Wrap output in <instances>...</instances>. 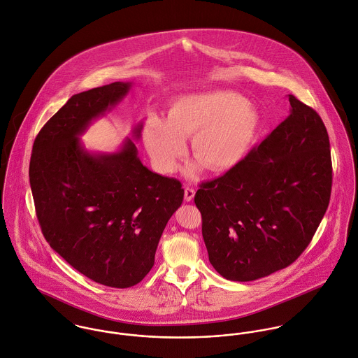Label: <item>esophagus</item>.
I'll list each match as a JSON object with an SVG mask.
<instances>
[{"label": "esophagus", "mask_w": 358, "mask_h": 358, "mask_svg": "<svg viewBox=\"0 0 358 358\" xmlns=\"http://www.w3.org/2000/svg\"><path fill=\"white\" fill-rule=\"evenodd\" d=\"M194 194H196V190L192 189V187H186L185 189V200L187 203H190L193 199H194Z\"/></svg>", "instance_id": "34e87169"}]
</instances>
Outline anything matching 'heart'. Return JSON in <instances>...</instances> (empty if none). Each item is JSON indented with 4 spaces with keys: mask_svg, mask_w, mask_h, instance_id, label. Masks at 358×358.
<instances>
[{
    "mask_svg": "<svg viewBox=\"0 0 358 358\" xmlns=\"http://www.w3.org/2000/svg\"><path fill=\"white\" fill-rule=\"evenodd\" d=\"M260 115L240 94L217 90L185 95L169 104L166 120L149 115L143 138L158 171L168 173L192 150L208 171L226 172L240 165L255 146Z\"/></svg>",
    "mask_w": 358,
    "mask_h": 358,
    "instance_id": "1",
    "label": "heart"
}]
</instances>
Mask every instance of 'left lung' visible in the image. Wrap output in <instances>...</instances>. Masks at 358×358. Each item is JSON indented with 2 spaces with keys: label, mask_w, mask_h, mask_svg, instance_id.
<instances>
[{
  "label": "left lung",
  "mask_w": 358,
  "mask_h": 358,
  "mask_svg": "<svg viewBox=\"0 0 358 358\" xmlns=\"http://www.w3.org/2000/svg\"><path fill=\"white\" fill-rule=\"evenodd\" d=\"M288 99L289 115L240 165L196 193L209 262L226 280L254 281L294 263L329 204L327 128L315 110Z\"/></svg>",
  "instance_id": "8db88e82"
}]
</instances>
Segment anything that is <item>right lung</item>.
I'll return each mask as SVG.
<instances>
[{
	"label": "right lung",
	"instance_id": "obj_1",
	"mask_svg": "<svg viewBox=\"0 0 358 358\" xmlns=\"http://www.w3.org/2000/svg\"><path fill=\"white\" fill-rule=\"evenodd\" d=\"M113 83L73 95L38 132L30 186L52 250L95 282L129 288L152 270L161 234L182 205L179 180L146 168L131 139L115 153H90V124L129 92ZM142 124L134 129L141 138Z\"/></svg>",
	"mask_w": 358,
	"mask_h": 358
}]
</instances>
